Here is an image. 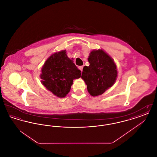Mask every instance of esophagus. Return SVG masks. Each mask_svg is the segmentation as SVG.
<instances>
[{
    "label": "esophagus",
    "mask_w": 157,
    "mask_h": 157,
    "mask_svg": "<svg viewBox=\"0 0 157 157\" xmlns=\"http://www.w3.org/2000/svg\"><path fill=\"white\" fill-rule=\"evenodd\" d=\"M83 66H79V67H78V68H79V69L81 70V71L82 72V69H83Z\"/></svg>",
    "instance_id": "obj_1"
}]
</instances>
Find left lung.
Returning <instances> with one entry per match:
<instances>
[{"mask_svg":"<svg viewBox=\"0 0 157 157\" xmlns=\"http://www.w3.org/2000/svg\"><path fill=\"white\" fill-rule=\"evenodd\" d=\"M88 59L90 65L83 67L81 78L90 95H102L115 82L118 74L117 66L102 49L92 51Z\"/></svg>","mask_w":157,"mask_h":157,"instance_id":"left-lung-1","label":"left lung"}]
</instances>
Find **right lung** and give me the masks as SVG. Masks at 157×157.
Masks as SVG:
<instances>
[{"mask_svg":"<svg viewBox=\"0 0 157 157\" xmlns=\"http://www.w3.org/2000/svg\"><path fill=\"white\" fill-rule=\"evenodd\" d=\"M81 71L67 55L65 50L55 53L45 62L42 68V83L58 97L69 93L74 79L81 77Z\"/></svg>","mask_w":157,"mask_h":157,"instance_id":"1","label":"right lung"}]
</instances>
